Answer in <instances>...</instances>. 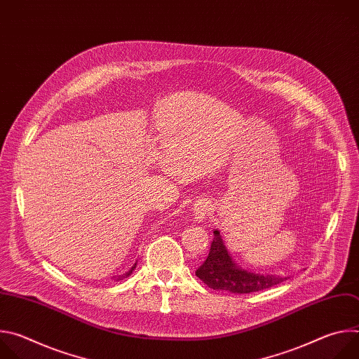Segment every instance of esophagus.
I'll return each instance as SVG.
<instances>
[{"instance_id": "esophagus-1", "label": "esophagus", "mask_w": 359, "mask_h": 359, "mask_svg": "<svg viewBox=\"0 0 359 359\" xmlns=\"http://www.w3.org/2000/svg\"><path fill=\"white\" fill-rule=\"evenodd\" d=\"M210 210H212V203L204 198V197H200L194 201V206H193V216H194V220L201 223L208 219V216L210 215Z\"/></svg>"}]
</instances>
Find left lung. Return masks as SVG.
I'll list each match as a JSON object with an SVG mask.
<instances>
[{"instance_id":"obj_1","label":"left lung","mask_w":359,"mask_h":359,"mask_svg":"<svg viewBox=\"0 0 359 359\" xmlns=\"http://www.w3.org/2000/svg\"><path fill=\"white\" fill-rule=\"evenodd\" d=\"M213 233L215 237L208 259L196 270V276L210 288L234 294H250L274 287L290 278L276 274H255L241 269L229 254L220 231L215 230Z\"/></svg>"}]
</instances>
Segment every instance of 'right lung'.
Masks as SVG:
<instances>
[{"instance_id": "obj_1", "label": "right lung", "mask_w": 359, "mask_h": 359, "mask_svg": "<svg viewBox=\"0 0 359 359\" xmlns=\"http://www.w3.org/2000/svg\"><path fill=\"white\" fill-rule=\"evenodd\" d=\"M135 267H136V264H133V267H132V269H130V270H129V271H128V273H126V274H123V276H122V277H119V278H118V280H121V278H123V277H128V276H130V274H132V271H133V270H135Z\"/></svg>"}]
</instances>
